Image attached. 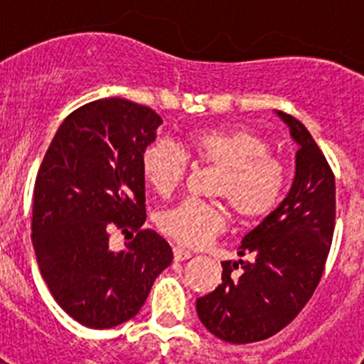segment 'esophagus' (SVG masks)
<instances>
[{"mask_svg": "<svg viewBox=\"0 0 364 364\" xmlns=\"http://www.w3.org/2000/svg\"><path fill=\"white\" fill-rule=\"evenodd\" d=\"M173 257H175V260H188L191 259V252H188L184 247L175 246L173 247Z\"/></svg>", "mask_w": 364, "mask_h": 364, "instance_id": "34e87169", "label": "esophagus"}]
</instances>
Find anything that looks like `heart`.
Returning <instances> with one entry per match:
<instances>
[{
    "label": "heart",
    "mask_w": 364,
    "mask_h": 364,
    "mask_svg": "<svg viewBox=\"0 0 364 364\" xmlns=\"http://www.w3.org/2000/svg\"><path fill=\"white\" fill-rule=\"evenodd\" d=\"M188 159L217 167L211 195L224 198L240 222H255L272 213L284 189V166L269 154L268 140L240 127L197 131L182 147L164 140L149 144L140 156V169L160 197H169L188 175ZM226 224L220 202L197 198H184L159 217V228L167 239L188 247L204 246Z\"/></svg>",
    "instance_id": "obj_1"
}]
</instances>
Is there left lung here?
Masks as SVG:
<instances>
[{
  "mask_svg": "<svg viewBox=\"0 0 364 364\" xmlns=\"http://www.w3.org/2000/svg\"><path fill=\"white\" fill-rule=\"evenodd\" d=\"M299 144L288 197L244 237L240 260L222 262V282L197 299L202 324L218 339L247 345L281 332L323 277L336 228V176L297 118L279 111Z\"/></svg>",
  "mask_w": 364,
  "mask_h": 364,
  "instance_id": "1",
  "label": "left lung"
}]
</instances>
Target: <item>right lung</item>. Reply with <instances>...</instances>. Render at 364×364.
I'll return each instance as SVG.
<instances>
[{"label": "right lung", "instance_id": "1", "mask_svg": "<svg viewBox=\"0 0 364 364\" xmlns=\"http://www.w3.org/2000/svg\"><path fill=\"white\" fill-rule=\"evenodd\" d=\"M162 118L124 98L73 111L54 134L36 176L32 244L54 301L87 328H111L140 311L173 252L144 230L142 151ZM114 229L134 239L112 252ZM127 239V237H125Z\"/></svg>", "mask_w": 364, "mask_h": 364}]
</instances>
